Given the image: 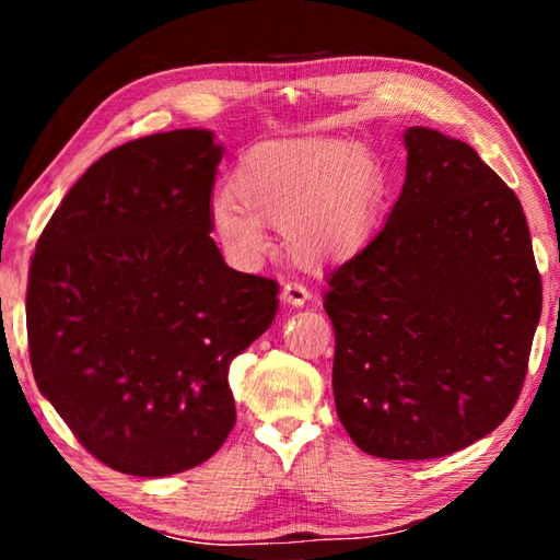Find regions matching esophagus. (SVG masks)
<instances>
[{
    "label": "esophagus",
    "instance_id": "esophagus-1",
    "mask_svg": "<svg viewBox=\"0 0 560 560\" xmlns=\"http://www.w3.org/2000/svg\"><path fill=\"white\" fill-rule=\"evenodd\" d=\"M311 299V291L296 281H287L281 287V301L289 303V306H303Z\"/></svg>",
    "mask_w": 560,
    "mask_h": 560
}]
</instances>
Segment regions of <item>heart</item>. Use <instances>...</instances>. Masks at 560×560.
Returning <instances> with one entry per match:
<instances>
[{"instance_id":"b5f03b06","label":"heart","mask_w":560,"mask_h":560,"mask_svg":"<svg viewBox=\"0 0 560 560\" xmlns=\"http://www.w3.org/2000/svg\"><path fill=\"white\" fill-rule=\"evenodd\" d=\"M230 187L214 197L210 214L234 261L254 267L267 257L264 222H271L293 261L324 269L371 240L385 202V170L350 140L283 138L246 150Z\"/></svg>"}]
</instances>
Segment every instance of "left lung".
<instances>
[{"label":"left lung","mask_w":560,"mask_h":560,"mask_svg":"<svg viewBox=\"0 0 560 560\" xmlns=\"http://www.w3.org/2000/svg\"><path fill=\"white\" fill-rule=\"evenodd\" d=\"M405 185L375 240L328 277L338 420L383 459H434L506 420L541 318L518 197L477 150L407 128Z\"/></svg>","instance_id":"left-lung-1"}]
</instances>
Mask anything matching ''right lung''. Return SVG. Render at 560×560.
Here are the masks:
<instances>
[{
  "mask_svg": "<svg viewBox=\"0 0 560 560\" xmlns=\"http://www.w3.org/2000/svg\"><path fill=\"white\" fill-rule=\"evenodd\" d=\"M212 130L130 140L96 160L36 242L34 381L83 447L132 477L212 457L236 410L232 360L271 326L279 283L224 264Z\"/></svg>",
  "mask_w": 560,
  "mask_h": 560,
  "instance_id": "right-lung-1",
  "label": "right lung"
}]
</instances>
